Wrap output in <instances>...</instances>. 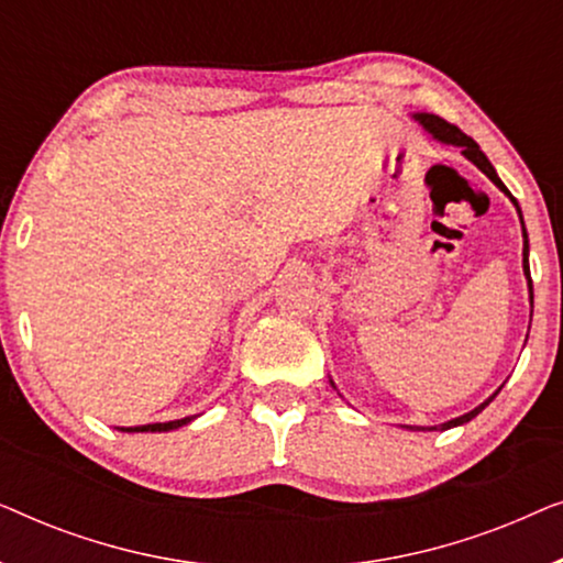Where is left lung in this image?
Listing matches in <instances>:
<instances>
[{
    "label": "left lung",
    "mask_w": 563,
    "mask_h": 563,
    "mask_svg": "<svg viewBox=\"0 0 563 563\" xmlns=\"http://www.w3.org/2000/svg\"><path fill=\"white\" fill-rule=\"evenodd\" d=\"M412 118L418 120L420 125L426 128L428 133L435 137V141H441V143H445V145H459L461 153H464V156H466L468 161H472V164H474L476 168H479V172L487 174L489 179L495 181L497 187L503 189L505 195L512 199V205L518 207V199H515V197L510 195V191H507V187H505V184H503V179H499L497 172H495V166L489 164V158L484 156L482 148H479V145H476V143L472 141V137H468L466 133H461V130H459L456 125H451V122H445L443 118H438V114L418 112V114H412ZM518 214H520V207H518ZM520 220H522V214H520ZM522 272H526V276H528V287H530V266H528V233H526V225H522ZM530 289H533V287H530ZM497 391H499V389H497ZM497 391H495V395H492V397L487 399V402H482L479 407H474L472 412L461 415V418H453V420H449V422H443V426H430V428H418V430H449V428L464 426V422H468V420H472V418H476V415H479V412L484 410V407H487V405L492 402V399L497 397ZM405 428L415 430V426H405Z\"/></svg>",
    "instance_id": "obj_1"
}]
</instances>
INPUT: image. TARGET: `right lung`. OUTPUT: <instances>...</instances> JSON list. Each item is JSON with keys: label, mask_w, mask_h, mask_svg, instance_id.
<instances>
[{"label": "right lung", "mask_w": 563, "mask_h": 563, "mask_svg": "<svg viewBox=\"0 0 563 563\" xmlns=\"http://www.w3.org/2000/svg\"><path fill=\"white\" fill-rule=\"evenodd\" d=\"M195 418H197V415H189V418H181V420L151 422V426H135V428H120V430H125V433H166V430H174V428L187 426V422H191Z\"/></svg>", "instance_id": "add662e5"}]
</instances>
